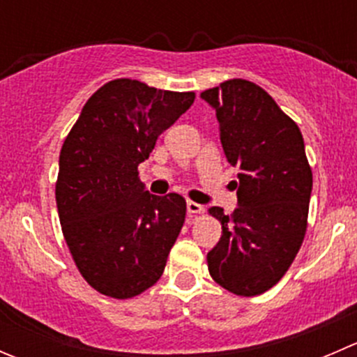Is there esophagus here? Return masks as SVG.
<instances>
[{
	"label": "esophagus",
	"instance_id": "1",
	"mask_svg": "<svg viewBox=\"0 0 357 357\" xmlns=\"http://www.w3.org/2000/svg\"><path fill=\"white\" fill-rule=\"evenodd\" d=\"M186 211H188V214H202L204 212V205L188 200L186 202Z\"/></svg>",
	"mask_w": 357,
	"mask_h": 357
}]
</instances>
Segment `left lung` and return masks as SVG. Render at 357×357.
<instances>
[{
  "label": "left lung",
  "mask_w": 357,
  "mask_h": 357,
  "mask_svg": "<svg viewBox=\"0 0 357 357\" xmlns=\"http://www.w3.org/2000/svg\"><path fill=\"white\" fill-rule=\"evenodd\" d=\"M200 96L215 110L226 158L240 167L238 207L229 215L208 208L222 226L208 273L222 289L254 297L283 278L304 242L311 165L298 126L261 86L229 79Z\"/></svg>",
  "instance_id": "1"
}]
</instances>
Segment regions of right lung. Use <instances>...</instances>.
<instances>
[{
    "label": "right lung",
    "mask_w": 357,
    "mask_h": 357,
    "mask_svg": "<svg viewBox=\"0 0 357 357\" xmlns=\"http://www.w3.org/2000/svg\"><path fill=\"white\" fill-rule=\"evenodd\" d=\"M193 100V91L114 79L93 93L63 142L55 186L63 238L82 278L107 297H136L164 273L186 202L146 192L138 165Z\"/></svg>",
    "instance_id": "1"
}]
</instances>
